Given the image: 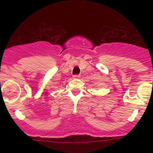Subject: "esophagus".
<instances>
[{
    "label": "esophagus",
    "instance_id": "1",
    "mask_svg": "<svg viewBox=\"0 0 153 153\" xmlns=\"http://www.w3.org/2000/svg\"><path fill=\"white\" fill-rule=\"evenodd\" d=\"M80 75H73V78H80Z\"/></svg>",
    "mask_w": 153,
    "mask_h": 153
}]
</instances>
